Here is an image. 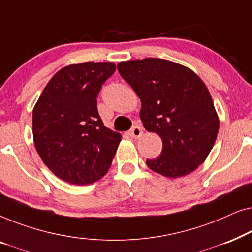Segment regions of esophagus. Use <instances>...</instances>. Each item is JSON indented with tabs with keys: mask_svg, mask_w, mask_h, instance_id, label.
<instances>
[{
	"mask_svg": "<svg viewBox=\"0 0 252 252\" xmlns=\"http://www.w3.org/2000/svg\"><path fill=\"white\" fill-rule=\"evenodd\" d=\"M128 134H129L130 137H133V139H139V137L143 134V130H142V128H141L140 126L136 125V126H134L133 128L129 130Z\"/></svg>",
	"mask_w": 252,
	"mask_h": 252,
	"instance_id": "34e87169",
	"label": "esophagus"
}]
</instances>
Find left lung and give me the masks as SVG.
<instances>
[{
  "label": "left lung",
  "mask_w": 252,
  "mask_h": 252,
  "mask_svg": "<svg viewBox=\"0 0 252 252\" xmlns=\"http://www.w3.org/2000/svg\"><path fill=\"white\" fill-rule=\"evenodd\" d=\"M120 75L141 99L140 118L163 141L148 167L167 178L195 171L215 146L219 119L211 95L195 72L160 58L120 62Z\"/></svg>",
  "instance_id": "8db88e82"
}]
</instances>
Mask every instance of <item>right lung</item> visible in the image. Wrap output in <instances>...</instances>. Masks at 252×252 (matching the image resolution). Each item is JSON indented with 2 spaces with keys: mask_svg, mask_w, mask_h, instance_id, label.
<instances>
[{
  "mask_svg": "<svg viewBox=\"0 0 252 252\" xmlns=\"http://www.w3.org/2000/svg\"><path fill=\"white\" fill-rule=\"evenodd\" d=\"M110 62L72 64L57 72L33 109V139L46 166L72 185L104 175L122 136L106 128L97 111L102 85L115 73Z\"/></svg>",
  "mask_w": 252,
  "mask_h": 252,
  "instance_id": "add662e5",
  "label": "right lung"
}]
</instances>
